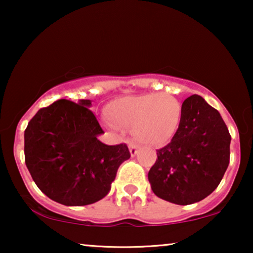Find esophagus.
<instances>
[{
  "instance_id": "34e87169",
  "label": "esophagus",
  "mask_w": 253,
  "mask_h": 253,
  "mask_svg": "<svg viewBox=\"0 0 253 253\" xmlns=\"http://www.w3.org/2000/svg\"><path fill=\"white\" fill-rule=\"evenodd\" d=\"M129 148H130V153L132 157H134L138 153V150H139V146L136 143H130L129 144Z\"/></svg>"
}]
</instances>
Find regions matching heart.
Segmentation results:
<instances>
[{
  "label": "heart",
  "mask_w": 253,
  "mask_h": 253,
  "mask_svg": "<svg viewBox=\"0 0 253 253\" xmlns=\"http://www.w3.org/2000/svg\"><path fill=\"white\" fill-rule=\"evenodd\" d=\"M105 113L115 127H133L134 137L140 143L161 146L177 133L183 119V105L170 93H141L112 100Z\"/></svg>",
  "instance_id": "b5f03b06"
}]
</instances>
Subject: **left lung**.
<instances>
[{
  "label": "left lung",
  "instance_id": "left-lung-1",
  "mask_svg": "<svg viewBox=\"0 0 253 253\" xmlns=\"http://www.w3.org/2000/svg\"><path fill=\"white\" fill-rule=\"evenodd\" d=\"M231 136L220 113L200 95L183 102L181 126L170 143L157 150L148 171L159 198L190 205L210 196L220 184L230 158Z\"/></svg>",
  "mask_w": 253,
  "mask_h": 253
}]
</instances>
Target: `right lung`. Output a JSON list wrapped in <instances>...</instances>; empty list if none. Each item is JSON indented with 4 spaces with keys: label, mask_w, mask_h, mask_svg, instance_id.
Listing matches in <instances>:
<instances>
[{
    "label": "right lung",
    "mask_w": 253,
    "mask_h": 253,
    "mask_svg": "<svg viewBox=\"0 0 253 253\" xmlns=\"http://www.w3.org/2000/svg\"><path fill=\"white\" fill-rule=\"evenodd\" d=\"M89 106V100H57L38 110L24 133L33 181L65 206L89 205L106 197L117 169L131 157L126 144L109 146L96 138L103 130Z\"/></svg>",
    "instance_id": "obj_1"
}]
</instances>
